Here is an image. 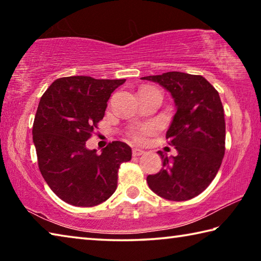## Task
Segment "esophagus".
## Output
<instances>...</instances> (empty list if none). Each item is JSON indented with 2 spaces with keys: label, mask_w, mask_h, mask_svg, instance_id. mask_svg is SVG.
Instances as JSON below:
<instances>
[{
  "label": "esophagus",
  "mask_w": 261,
  "mask_h": 261,
  "mask_svg": "<svg viewBox=\"0 0 261 261\" xmlns=\"http://www.w3.org/2000/svg\"><path fill=\"white\" fill-rule=\"evenodd\" d=\"M145 152L143 151V149H140V148H134L132 149V155L134 156H139V155H143Z\"/></svg>",
  "instance_id": "esophagus-1"
}]
</instances>
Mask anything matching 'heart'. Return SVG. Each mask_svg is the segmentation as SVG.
Wrapping results in <instances>:
<instances>
[{
  "instance_id": "obj_1",
  "label": "heart",
  "mask_w": 261,
  "mask_h": 261,
  "mask_svg": "<svg viewBox=\"0 0 261 261\" xmlns=\"http://www.w3.org/2000/svg\"><path fill=\"white\" fill-rule=\"evenodd\" d=\"M154 130H155V126L154 125H143V126L135 127V129H132L129 132V135L135 141H138V143H144V141L147 139V137L151 135Z\"/></svg>"
}]
</instances>
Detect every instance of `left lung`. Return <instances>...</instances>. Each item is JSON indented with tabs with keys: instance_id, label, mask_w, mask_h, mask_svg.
Masks as SVG:
<instances>
[{
	"instance_id": "obj_1",
	"label": "left lung",
	"mask_w": 261,
	"mask_h": 261,
	"mask_svg": "<svg viewBox=\"0 0 261 261\" xmlns=\"http://www.w3.org/2000/svg\"><path fill=\"white\" fill-rule=\"evenodd\" d=\"M141 79L160 84L170 92L176 106L166 138L178 154L170 159L158 152L163 168L147 176L148 187L168 200L192 199L214 179L226 151V122L219 92L199 74L171 71Z\"/></svg>"
}]
</instances>
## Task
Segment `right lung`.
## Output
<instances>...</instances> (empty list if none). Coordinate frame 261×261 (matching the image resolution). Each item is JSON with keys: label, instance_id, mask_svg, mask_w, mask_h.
Returning a JSON list of instances; mask_svg holds the SVG:
<instances>
[{"label": "right lung", "instance_id": "add662e5", "mask_svg": "<svg viewBox=\"0 0 261 261\" xmlns=\"http://www.w3.org/2000/svg\"><path fill=\"white\" fill-rule=\"evenodd\" d=\"M124 82L63 77L41 96L32 130L39 169L51 191L70 205L91 207L107 200L117 188L121 163L131 160V148L122 141L109 143L101 154L86 148L110 95Z\"/></svg>", "mask_w": 261, "mask_h": 261}]
</instances>
